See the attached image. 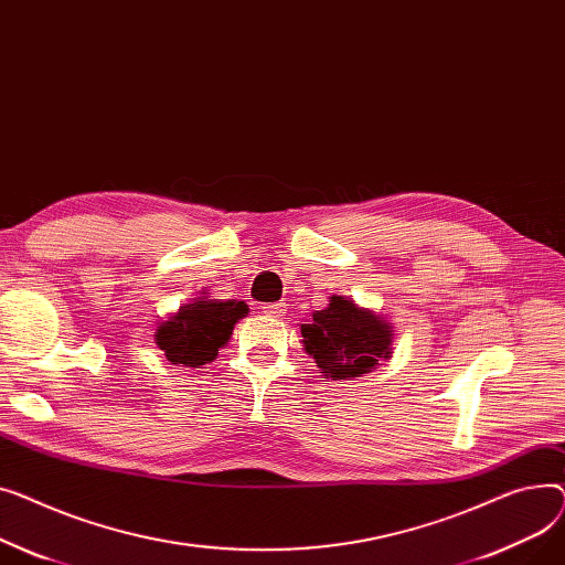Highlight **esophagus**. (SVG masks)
Segmentation results:
<instances>
[{"label":"esophagus","mask_w":565,"mask_h":565,"mask_svg":"<svg viewBox=\"0 0 565 565\" xmlns=\"http://www.w3.org/2000/svg\"><path fill=\"white\" fill-rule=\"evenodd\" d=\"M262 310L267 312L269 317H285V312H287V310H285V303H269V306H264Z\"/></svg>","instance_id":"1"}]
</instances>
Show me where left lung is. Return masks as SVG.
I'll use <instances>...</instances> for the list:
<instances>
[{
  "mask_svg": "<svg viewBox=\"0 0 565 565\" xmlns=\"http://www.w3.org/2000/svg\"><path fill=\"white\" fill-rule=\"evenodd\" d=\"M301 335L321 374L333 381L367 374L379 358L392 353L390 326L344 296H330L326 310L315 312L310 323H301Z\"/></svg>",
  "mask_w": 565,
  "mask_h": 565,
  "instance_id": "obj_1",
  "label": "left lung"
}]
</instances>
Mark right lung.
Returning a JSON list of instances; mask_svg holds the SVG:
<instances>
[{"mask_svg": "<svg viewBox=\"0 0 565 565\" xmlns=\"http://www.w3.org/2000/svg\"><path fill=\"white\" fill-rule=\"evenodd\" d=\"M248 315L244 301H210L201 298L182 308L173 319L159 323L154 342L166 360L180 367H201L216 358L230 340L232 328Z\"/></svg>", "mask_w": 565, "mask_h": 565, "instance_id": "add662e5", "label": "right lung"}]
</instances>
